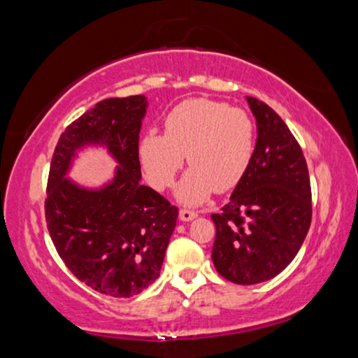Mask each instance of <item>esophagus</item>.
I'll return each instance as SVG.
<instances>
[{
  "label": "esophagus",
  "instance_id": "obj_1",
  "mask_svg": "<svg viewBox=\"0 0 358 358\" xmlns=\"http://www.w3.org/2000/svg\"><path fill=\"white\" fill-rule=\"evenodd\" d=\"M194 217H198V213H194V210L180 209V219L183 220V222H189V220H193Z\"/></svg>",
  "mask_w": 358,
  "mask_h": 358
}]
</instances>
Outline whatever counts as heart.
Returning <instances> with one entry per match:
<instances>
[{
	"instance_id": "b5f03b06",
	"label": "heart",
	"mask_w": 358,
	"mask_h": 358,
	"mask_svg": "<svg viewBox=\"0 0 358 358\" xmlns=\"http://www.w3.org/2000/svg\"><path fill=\"white\" fill-rule=\"evenodd\" d=\"M164 127L165 133L148 131L141 138V167L154 188H169L186 154L191 169L175 189L185 204H201L215 189L235 188L253 160L255 122L225 102L183 100L170 110Z\"/></svg>"
}]
</instances>
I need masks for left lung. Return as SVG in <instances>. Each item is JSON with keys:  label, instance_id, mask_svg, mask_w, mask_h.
I'll use <instances>...</instances> for the list:
<instances>
[{"label": "left lung", "instance_id": "1", "mask_svg": "<svg viewBox=\"0 0 358 358\" xmlns=\"http://www.w3.org/2000/svg\"><path fill=\"white\" fill-rule=\"evenodd\" d=\"M256 118L255 154L220 214L213 261L234 284L269 280L292 263L311 224V186L300 144L269 105L246 97Z\"/></svg>", "mask_w": 358, "mask_h": 358}]
</instances>
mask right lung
<instances>
[{"instance_id": "obj_1", "label": "right lung", "mask_w": 358, "mask_h": 358, "mask_svg": "<svg viewBox=\"0 0 358 358\" xmlns=\"http://www.w3.org/2000/svg\"><path fill=\"white\" fill-rule=\"evenodd\" d=\"M145 110L144 95L102 100L64 129L50 165L45 217L59 258L90 289L117 299L138 295L159 278L178 217L162 194L141 185ZM85 145H102L119 164L100 189L67 178Z\"/></svg>"}]
</instances>
